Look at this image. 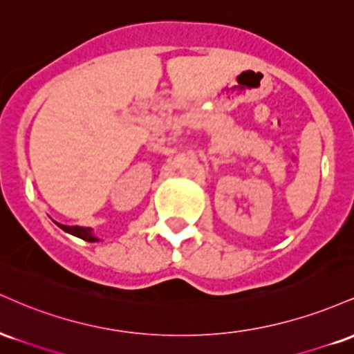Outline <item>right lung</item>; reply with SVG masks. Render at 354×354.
Returning <instances> with one entry per match:
<instances>
[{"instance_id": "1", "label": "right lung", "mask_w": 354, "mask_h": 354, "mask_svg": "<svg viewBox=\"0 0 354 354\" xmlns=\"http://www.w3.org/2000/svg\"><path fill=\"white\" fill-rule=\"evenodd\" d=\"M56 225H58L63 231H66V233H70L76 238L84 239V241H89V243L100 241V239L93 234L91 228H83V226H66V225H59V223H56Z\"/></svg>"}]
</instances>
